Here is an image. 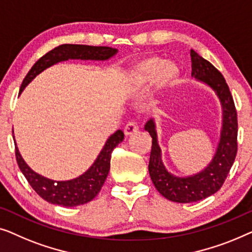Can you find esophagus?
Listing matches in <instances>:
<instances>
[{"instance_id":"obj_1","label":"esophagus","mask_w":252,"mask_h":252,"mask_svg":"<svg viewBox=\"0 0 252 252\" xmlns=\"http://www.w3.org/2000/svg\"><path fill=\"white\" fill-rule=\"evenodd\" d=\"M138 129H139V126H138V125L136 122L131 121L127 123V125L125 126V133L126 136H132V134H134L138 131Z\"/></svg>"}]
</instances>
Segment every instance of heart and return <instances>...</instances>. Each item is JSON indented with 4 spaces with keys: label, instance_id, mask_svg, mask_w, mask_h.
<instances>
[{
    "label": "heart",
    "instance_id": "b5f03b06",
    "mask_svg": "<svg viewBox=\"0 0 252 252\" xmlns=\"http://www.w3.org/2000/svg\"><path fill=\"white\" fill-rule=\"evenodd\" d=\"M180 69L175 63H164L160 58H147L140 62L131 73V83L144 88L157 83L160 88H170L179 79Z\"/></svg>",
    "mask_w": 252,
    "mask_h": 252
}]
</instances>
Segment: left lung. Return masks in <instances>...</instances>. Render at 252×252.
I'll return each mask as SVG.
<instances>
[{"mask_svg":"<svg viewBox=\"0 0 252 252\" xmlns=\"http://www.w3.org/2000/svg\"><path fill=\"white\" fill-rule=\"evenodd\" d=\"M192 76L214 89L222 108V127L217 151L212 161L201 172L189 177H176L163 165L161 148L158 144L155 123L150 120L145 130L152 137V151L148 171L154 186L161 195L178 203H192L218 192L231 170L237 153V114L229 88L221 73L190 50Z\"/></svg>","mask_w":252,"mask_h":252,"instance_id":"8db88e82","label":"left lung"}]
</instances>
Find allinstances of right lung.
<instances>
[{"label":"right lung","instance_id":"add662e5","mask_svg":"<svg viewBox=\"0 0 252 252\" xmlns=\"http://www.w3.org/2000/svg\"><path fill=\"white\" fill-rule=\"evenodd\" d=\"M118 49L109 47H92L82 44H62L47 52L34 63L27 75L21 83L19 94L23 92L25 87L43 72L45 68L55 63L68 59L82 60H106L114 56ZM15 138V137H13ZM125 139L123 131L118 130L113 133L106 141L104 148L98 155L97 160L88 169L82 176L67 182H55L34 172L21 158L16 145V158L20 171L30 183L35 192L49 203L63 205V207H76L88 203L97 196L107 178L109 168H111L112 152Z\"/></svg>","mask_w":252,"mask_h":252}]
</instances>
